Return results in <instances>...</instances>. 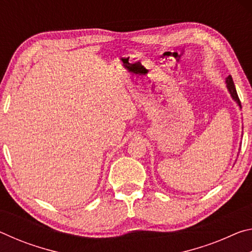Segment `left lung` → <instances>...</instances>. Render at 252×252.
<instances>
[{
  "label": "left lung",
  "instance_id": "left-lung-1",
  "mask_svg": "<svg viewBox=\"0 0 252 252\" xmlns=\"http://www.w3.org/2000/svg\"><path fill=\"white\" fill-rule=\"evenodd\" d=\"M225 82H227V88H228V90L230 92V94H231V96H232V99L236 101L237 103H238V105L241 108V102H240V99H239V96H238L236 87H234L232 76L229 75L228 78H227V80H225Z\"/></svg>",
  "mask_w": 252,
  "mask_h": 252
}]
</instances>
